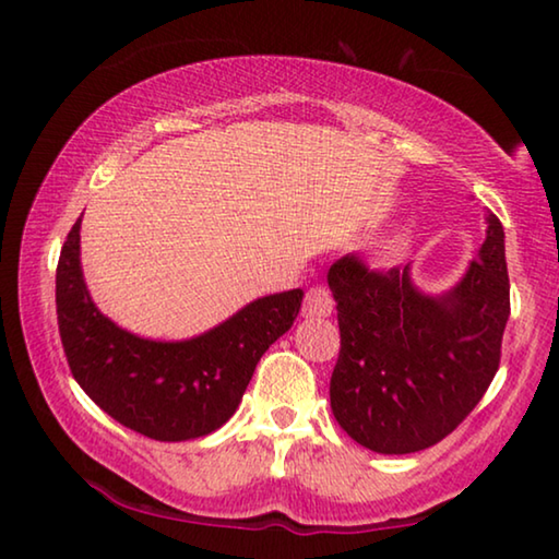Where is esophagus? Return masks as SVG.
Masks as SVG:
<instances>
[{
    "mask_svg": "<svg viewBox=\"0 0 559 559\" xmlns=\"http://www.w3.org/2000/svg\"><path fill=\"white\" fill-rule=\"evenodd\" d=\"M335 308V298L325 286H313L302 300V316L306 318H328Z\"/></svg>",
    "mask_w": 559,
    "mask_h": 559,
    "instance_id": "1",
    "label": "esophagus"
}]
</instances>
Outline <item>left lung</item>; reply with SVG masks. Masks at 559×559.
Segmentation results:
<instances>
[{
    "instance_id": "1",
    "label": "left lung",
    "mask_w": 559,
    "mask_h": 559,
    "mask_svg": "<svg viewBox=\"0 0 559 559\" xmlns=\"http://www.w3.org/2000/svg\"><path fill=\"white\" fill-rule=\"evenodd\" d=\"M486 224L478 257L439 296L414 286L412 266L370 271L355 253L330 266L340 325L330 406L359 447L396 456L429 449L493 382L510 283L503 224L490 212Z\"/></svg>"
}]
</instances>
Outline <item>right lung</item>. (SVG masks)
<instances>
[{
  "instance_id": "add662e5",
  "label": "right lung",
  "mask_w": 559,
  "mask_h": 559,
  "mask_svg": "<svg viewBox=\"0 0 559 559\" xmlns=\"http://www.w3.org/2000/svg\"><path fill=\"white\" fill-rule=\"evenodd\" d=\"M300 302V288L273 293L202 335L165 343L128 333L96 308L81 271V219L56 269V316L75 382L122 427L155 441L200 439L229 421Z\"/></svg>"
}]
</instances>
